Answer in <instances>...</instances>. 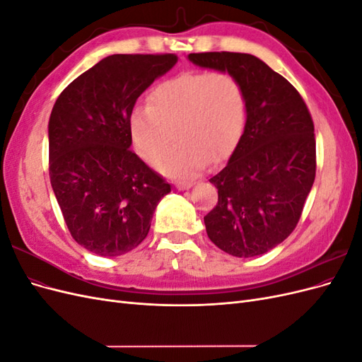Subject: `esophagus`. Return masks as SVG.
I'll return each instance as SVG.
<instances>
[{
	"label": "esophagus",
	"instance_id": "1",
	"mask_svg": "<svg viewBox=\"0 0 362 362\" xmlns=\"http://www.w3.org/2000/svg\"><path fill=\"white\" fill-rule=\"evenodd\" d=\"M193 185L192 181H177L175 182V187H177L178 190H189Z\"/></svg>",
	"mask_w": 362,
	"mask_h": 362
}]
</instances>
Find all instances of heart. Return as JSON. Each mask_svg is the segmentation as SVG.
I'll return each mask as SVG.
<instances>
[{
	"mask_svg": "<svg viewBox=\"0 0 362 362\" xmlns=\"http://www.w3.org/2000/svg\"><path fill=\"white\" fill-rule=\"evenodd\" d=\"M245 127V95L228 72H187L164 80L151 90L148 107L129 115V131L139 154L159 160L172 130L179 140L158 163L168 177L189 178L202 170L208 157L229 156Z\"/></svg>",
	"mask_w": 362,
	"mask_h": 362,
	"instance_id": "heart-1",
	"label": "heart"
}]
</instances>
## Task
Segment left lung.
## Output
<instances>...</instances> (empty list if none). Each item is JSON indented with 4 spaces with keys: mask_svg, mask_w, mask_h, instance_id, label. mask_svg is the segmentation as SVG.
I'll use <instances>...</instances> for the list:
<instances>
[{
    "mask_svg": "<svg viewBox=\"0 0 362 362\" xmlns=\"http://www.w3.org/2000/svg\"><path fill=\"white\" fill-rule=\"evenodd\" d=\"M196 66L235 76L246 124L226 166L210 180L218 199L204 217L206 234L226 254L262 255L298 225L315 178L314 124L299 92L250 54H189Z\"/></svg>",
    "mask_w": 362,
    "mask_h": 362,
    "instance_id": "8db88e82",
    "label": "left lung"
}]
</instances>
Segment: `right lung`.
Masks as SVG:
<instances>
[{"mask_svg":"<svg viewBox=\"0 0 362 362\" xmlns=\"http://www.w3.org/2000/svg\"><path fill=\"white\" fill-rule=\"evenodd\" d=\"M177 62L175 54H113L75 78L52 107L51 185L71 235L92 254L117 257L137 247L170 192L129 149V115Z\"/></svg>","mask_w":362,"mask_h":362,"instance_id":"add662e5","label":"right lung"}]
</instances>
